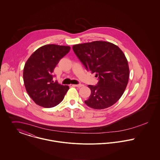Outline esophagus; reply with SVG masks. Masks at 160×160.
Here are the masks:
<instances>
[{
	"instance_id": "esophagus-1",
	"label": "esophagus",
	"mask_w": 160,
	"mask_h": 160,
	"mask_svg": "<svg viewBox=\"0 0 160 160\" xmlns=\"http://www.w3.org/2000/svg\"><path fill=\"white\" fill-rule=\"evenodd\" d=\"M74 86L77 88H80V87H82L83 86V84H78V85H74Z\"/></svg>"
}]
</instances>
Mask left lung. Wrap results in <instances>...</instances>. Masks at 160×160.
Returning <instances> with one entry per match:
<instances>
[{"label":"left lung","mask_w":160,"mask_h":160,"mask_svg":"<svg viewBox=\"0 0 160 160\" xmlns=\"http://www.w3.org/2000/svg\"><path fill=\"white\" fill-rule=\"evenodd\" d=\"M72 48L87 70L96 72L99 78L97 85H88L91 92L85 104L94 109L113 106L123 95L129 80L128 62L122 50L105 41L76 44Z\"/></svg>","instance_id":"obj_1"}]
</instances>
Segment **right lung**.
Segmentation results:
<instances>
[{
    "instance_id": "right-lung-1",
    "label": "right lung",
    "mask_w": 160,
    "mask_h": 160,
    "mask_svg": "<svg viewBox=\"0 0 160 160\" xmlns=\"http://www.w3.org/2000/svg\"><path fill=\"white\" fill-rule=\"evenodd\" d=\"M69 46L43 45L31 55L25 63L23 80L27 92L36 104L45 108L58 105L69 90L53 80L54 69L70 51Z\"/></svg>"
}]
</instances>
